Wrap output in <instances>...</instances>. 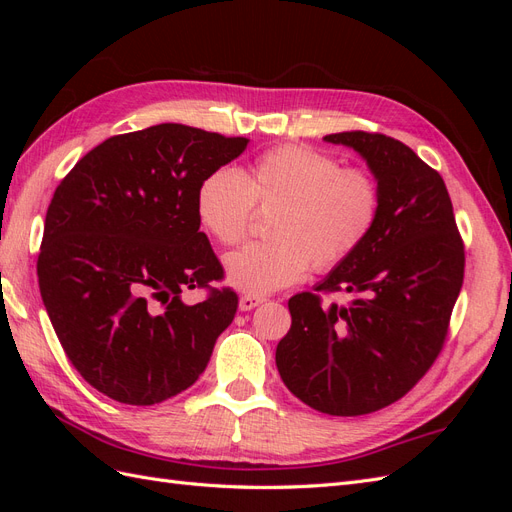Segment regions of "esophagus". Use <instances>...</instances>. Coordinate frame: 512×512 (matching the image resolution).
Here are the masks:
<instances>
[{"label":"esophagus","mask_w":512,"mask_h":512,"mask_svg":"<svg viewBox=\"0 0 512 512\" xmlns=\"http://www.w3.org/2000/svg\"><path fill=\"white\" fill-rule=\"evenodd\" d=\"M265 301H267L265 294H243V297L239 299V307H241V312H250V309L258 307Z\"/></svg>","instance_id":"1"}]
</instances>
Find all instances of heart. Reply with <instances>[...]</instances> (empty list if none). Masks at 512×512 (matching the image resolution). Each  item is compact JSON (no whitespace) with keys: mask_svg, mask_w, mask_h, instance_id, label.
Wrapping results in <instances>:
<instances>
[{"mask_svg":"<svg viewBox=\"0 0 512 512\" xmlns=\"http://www.w3.org/2000/svg\"><path fill=\"white\" fill-rule=\"evenodd\" d=\"M269 241L226 256L228 282L247 294L282 290L309 271H331L361 250L382 209L374 170L342 166L307 145L262 153L245 177L232 168L209 173L196 192L198 220L215 241L237 245L254 213L270 211Z\"/></svg>","mask_w":512,"mask_h":512,"instance_id":"obj_1","label":"heart"}]
</instances>
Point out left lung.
Wrapping results in <instances>:
<instances>
[{
	"label": "left lung",
	"mask_w": 512,
	"mask_h": 512,
	"mask_svg": "<svg viewBox=\"0 0 512 512\" xmlns=\"http://www.w3.org/2000/svg\"><path fill=\"white\" fill-rule=\"evenodd\" d=\"M382 185L378 224L316 292L290 297V331L275 363L292 395L331 416H361L404 397L444 348L466 269V247L438 170L397 138L337 132ZM350 291L348 306L324 304Z\"/></svg>",
	"instance_id": "left-lung-1"
}]
</instances>
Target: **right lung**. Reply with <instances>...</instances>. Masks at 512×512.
Wrapping results in <instances>:
<instances>
[{"label":"right lung","mask_w":512,"mask_h":512,"mask_svg":"<svg viewBox=\"0 0 512 512\" xmlns=\"http://www.w3.org/2000/svg\"><path fill=\"white\" fill-rule=\"evenodd\" d=\"M243 136L181 123L117 134L61 179L38 256L59 344L79 374L119 404L153 406L203 374L237 314V292L200 232L196 192L239 158ZM208 294L185 306L180 292Z\"/></svg>","instance_id":"add662e5"}]
</instances>
